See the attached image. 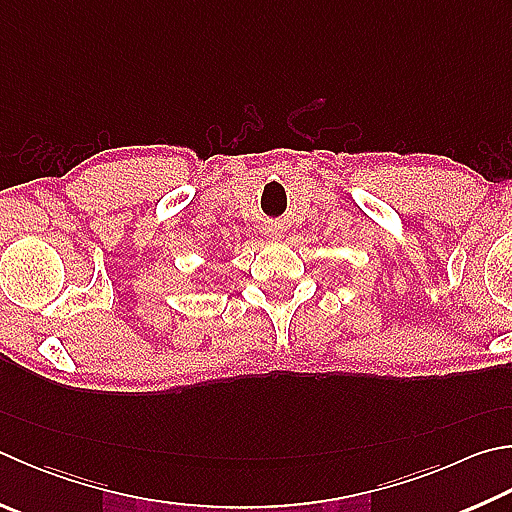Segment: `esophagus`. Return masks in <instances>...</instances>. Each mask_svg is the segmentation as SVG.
<instances>
[{
	"instance_id": "esophagus-1",
	"label": "esophagus",
	"mask_w": 512,
	"mask_h": 512,
	"mask_svg": "<svg viewBox=\"0 0 512 512\" xmlns=\"http://www.w3.org/2000/svg\"><path fill=\"white\" fill-rule=\"evenodd\" d=\"M266 237L280 239V237H282V230H280V228H266Z\"/></svg>"
}]
</instances>
